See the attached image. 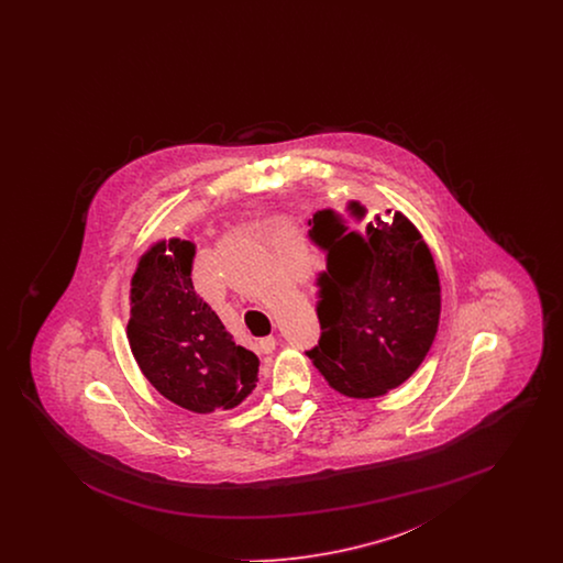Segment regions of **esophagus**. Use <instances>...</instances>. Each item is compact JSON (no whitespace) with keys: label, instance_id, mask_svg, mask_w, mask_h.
Masks as SVG:
<instances>
[{"label":"esophagus","instance_id":"esophagus-1","mask_svg":"<svg viewBox=\"0 0 563 563\" xmlns=\"http://www.w3.org/2000/svg\"><path fill=\"white\" fill-rule=\"evenodd\" d=\"M257 350H260L262 354H269V352H274V350H276V340H274V338H264V340H260Z\"/></svg>","mask_w":563,"mask_h":563}]
</instances>
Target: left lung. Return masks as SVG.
<instances>
[{"instance_id":"8db88e82","label":"left lung","mask_w":563,"mask_h":563,"mask_svg":"<svg viewBox=\"0 0 563 563\" xmlns=\"http://www.w3.org/2000/svg\"><path fill=\"white\" fill-rule=\"evenodd\" d=\"M367 218L358 200L319 211L310 239L327 251L319 276V346L308 350L333 390L375 399L422 365L439 329L441 285L429 244L402 213Z\"/></svg>"}]
</instances>
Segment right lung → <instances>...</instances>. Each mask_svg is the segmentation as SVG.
<instances>
[{"label":"right lung","instance_id":"add662e5","mask_svg":"<svg viewBox=\"0 0 563 563\" xmlns=\"http://www.w3.org/2000/svg\"><path fill=\"white\" fill-rule=\"evenodd\" d=\"M196 244L156 241L131 278L126 338L141 374L168 399L194 413L234 409L257 386L260 358L225 331L194 291Z\"/></svg>","mask_w":563,"mask_h":563}]
</instances>
